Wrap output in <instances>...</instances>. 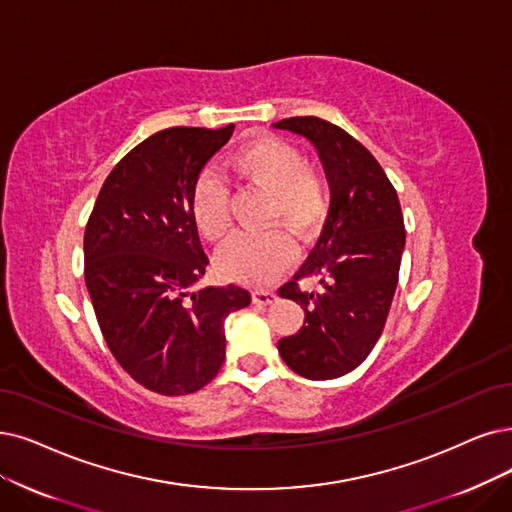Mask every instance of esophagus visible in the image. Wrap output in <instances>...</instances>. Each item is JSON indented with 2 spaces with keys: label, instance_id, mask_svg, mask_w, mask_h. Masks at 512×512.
Wrapping results in <instances>:
<instances>
[{
  "label": "esophagus",
  "instance_id": "1",
  "mask_svg": "<svg viewBox=\"0 0 512 512\" xmlns=\"http://www.w3.org/2000/svg\"><path fill=\"white\" fill-rule=\"evenodd\" d=\"M252 300H254V304L267 306L277 300V294L273 290H256V292H252Z\"/></svg>",
  "mask_w": 512,
  "mask_h": 512
}]
</instances>
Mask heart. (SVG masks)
Masks as SVG:
<instances>
[{
	"label": "heart",
	"mask_w": 512,
	"mask_h": 512,
	"mask_svg": "<svg viewBox=\"0 0 512 512\" xmlns=\"http://www.w3.org/2000/svg\"><path fill=\"white\" fill-rule=\"evenodd\" d=\"M229 170L243 187L267 193V224L315 237L330 214L332 187L325 172L306 163L304 153L275 134H256L231 153ZM195 227L208 241H222L233 229L231 195L224 180L203 174L191 193ZM294 256V241L283 231L241 233L218 254V271L245 285H269Z\"/></svg>",
	"instance_id": "obj_1"
}]
</instances>
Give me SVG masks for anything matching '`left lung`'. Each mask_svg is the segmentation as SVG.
I'll return each mask as SVG.
<instances>
[{"mask_svg":"<svg viewBox=\"0 0 512 512\" xmlns=\"http://www.w3.org/2000/svg\"><path fill=\"white\" fill-rule=\"evenodd\" d=\"M275 128L313 142L332 187L317 245L279 288L281 298L302 306L304 325L277 349L296 374L332 380L361 365L384 330L405 248L403 214L382 166L349 132L311 115L281 119ZM306 276L322 283L319 293L299 290Z\"/></svg>","mask_w":512,"mask_h":512,"instance_id":"1","label":"left lung"}]
</instances>
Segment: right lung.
<instances>
[{"label": "right lung", "mask_w": 512, "mask_h": 512, "mask_svg": "<svg viewBox=\"0 0 512 512\" xmlns=\"http://www.w3.org/2000/svg\"><path fill=\"white\" fill-rule=\"evenodd\" d=\"M235 126L168 128L142 140L102 185L84 233V277L117 363L159 395H189L224 363V319L248 290H191L208 267L191 193Z\"/></svg>", "instance_id": "1"}]
</instances>
